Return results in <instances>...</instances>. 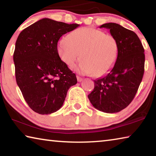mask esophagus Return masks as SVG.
<instances>
[{"label": "esophagus", "instance_id": "34e87169", "mask_svg": "<svg viewBox=\"0 0 156 156\" xmlns=\"http://www.w3.org/2000/svg\"><path fill=\"white\" fill-rule=\"evenodd\" d=\"M76 78H77L78 82H82V81H83V78H82L81 77H80V76H76Z\"/></svg>", "mask_w": 156, "mask_h": 156}]
</instances>
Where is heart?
Masks as SVG:
<instances>
[{
	"mask_svg": "<svg viewBox=\"0 0 156 156\" xmlns=\"http://www.w3.org/2000/svg\"><path fill=\"white\" fill-rule=\"evenodd\" d=\"M60 58L69 67L83 60L76 71L82 74L99 78L107 74L114 66L118 55V43L114 36L103 31L82 27L62 38L57 46Z\"/></svg>",
	"mask_w": 156,
	"mask_h": 156,
	"instance_id": "b5f03b06",
	"label": "heart"
}]
</instances>
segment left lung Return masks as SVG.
Segmentation results:
<instances>
[{
    "label": "left lung",
    "mask_w": 156,
    "mask_h": 156,
    "mask_svg": "<svg viewBox=\"0 0 156 156\" xmlns=\"http://www.w3.org/2000/svg\"><path fill=\"white\" fill-rule=\"evenodd\" d=\"M100 28L109 30L118 43V55L112 69L94 80V89L88 95L98 110L113 113L131 103L140 84L144 71V50L138 36L119 24L105 23Z\"/></svg>",
    "instance_id": "1"
}]
</instances>
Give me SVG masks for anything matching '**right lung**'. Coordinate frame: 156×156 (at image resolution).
Segmentation results:
<instances>
[{
  "instance_id": "1",
  "label": "right lung",
  "mask_w": 156,
  "mask_h": 156,
  "mask_svg": "<svg viewBox=\"0 0 156 156\" xmlns=\"http://www.w3.org/2000/svg\"><path fill=\"white\" fill-rule=\"evenodd\" d=\"M80 25L43 18L23 30L15 45L16 80L29 107L39 114L60 109L77 78L57 50L60 37Z\"/></svg>"
}]
</instances>
